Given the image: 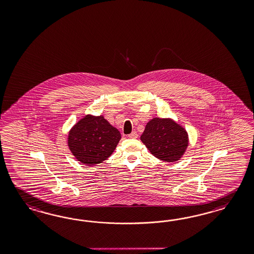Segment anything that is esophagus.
<instances>
[{
	"instance_id": "obj_1",
	"label": "esophagus",
	"mask_w": 254,
	"mask_h": 254,
	"mask_svg": "<svg viewBox=\"0 0 254 254\" xmlns=\"http://www.w3.org/2000/svg\"><path fill=\"white\" fill-rule=\"evenodd\" d=\"M128 138H138V133L136 132V131H133V132H131L130 134L128 135Z\"/></svg>"
}]
</instances>
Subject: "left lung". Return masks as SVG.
<instances>
[{
    "label": "left lung",
    "mask_w": 254,
    "mask_h": 254,
    "mask_svg": "<svg viewBox=\"0 0 254 254\" xmlns=\"http://www.w3.org/2000/svg\"><path fill=\"white\" fill-rule=\"evenodd\" d=\"M140 140L150 153L165 162H175L188 147L189 138L185 128L170 118L155 117L147 123Z\"/></svg>",
    "instance_id": "8db88e82"
}]
</instances>
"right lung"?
<instances>
[{
	"label": "right lung",
	"instance_id": "right-lung-1",
	"mask_svg": "<svg viewBox=\"0 0 254 254\" xmlns=\"http://www.w3.org/2000/svg\"><path fill=\"white\" fill-rule=\"evenodd\" d=\"M120 138V132L103 116L87 115L69 130L68 146L78 161L95 166L114 153Z\"/></svg>",
	"mask_w": 254,
	"mask_h": 254
}]
</instances>
